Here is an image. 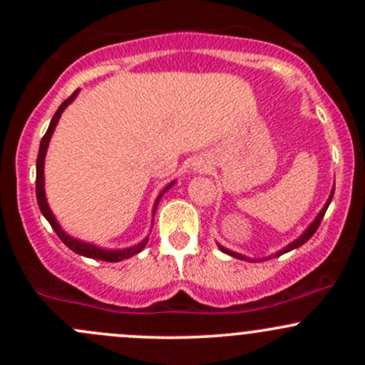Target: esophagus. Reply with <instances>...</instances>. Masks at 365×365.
Returning a JSON list of instances; mask_svg holds the SVG:
<instances>
[{
	"label": "esophagus",
	"instance_id": "34e87169",
	"mask_svg": "<svg viewBox=\"0 0 365 365\" xmlns=\"http://www.w3.org/2000/svg\"><path fill=\"white\" fill-rule=\"evenodd\" d=\"M206 168H208V165H206V162L203 160L194 162V171H206Z\"/></svg>",
	"mask_w": 365,
	"mask_h": 365
}]
</instances>
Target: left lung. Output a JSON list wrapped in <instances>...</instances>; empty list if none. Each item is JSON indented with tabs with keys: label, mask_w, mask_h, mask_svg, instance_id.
Returning <instances> with one entry per match:
<instances>
[{
	"label": "left lung",
	"mask_w": 365,
	"mask_h": 365,
	"mask_svg": "<svg viewBox=\"0 0 365 365\" xmlns=\"http://www.w3.org/2000/svg\"><path fill=\"white\" fill-rule=\"evenodd\" d=\"M334 190H336V187H334L332 189V192H330V197H329V201H327L325 203V206H323L322 208V212L318 213V217H316L314 220H312L311 222V226L307 227V230L304 231V233L300 235V237L297 238V240H293L292 244L289 245H286L284 249H282V251H279V252H275L274 256H281V254H284V252H289V251H293V249H297V247H300V245H304L305 242L309 240V238L312 237V235L316 233V230H318L319 227V224H322V219H323V215H325V212H327V208H329V205H330V201H332V197H334ZM219 249L222 252H226V254H230V256H233V257H238V259H245V261H254V259H251V257H245V256H242V254H238V252H233V251H230V249H226V247H222V245H219ZM268 259V257H267ZM261 261V259H259Z\"/></svg>",
	"instance_id": "8db88e82"
}]
</instances>
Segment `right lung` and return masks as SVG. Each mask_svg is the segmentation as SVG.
I'll list each match as a JSON object with an SVG mask.
<instances>
[{
	"label": "right lung",
	"mask_w": 365,
	"mask_h": 365,
	"mask_svg": "<svg viewBox=\"0 0 365 365\" xmlns=\"http://www.w3.org/2000/svg\"><path fill=\"white\" fill-rule=\"evenodd\" d=\"M77 93H79V90L73 91V93L70 95L67 101H65L63 104H61L60 108H58V111L54 113L53 120H51L49 128H47L46 135H43L42 141H40L38 157H36V201H38L40 212L43 213V217H46L47 220H49L51 227H53V230L56 231V235H58V237H60V240L63 242V244L67 245L68 249H72V251L76 252V254H81V256L93 257V259H101V261H109V263H118V261L128 259V257H132V256H134V254L141 252L143 249H145L146 242H148V237H146L143 242H139L138 245H132V247H128V249H118V251H114V249H101V247H97V245H93V244H86V242L77 240V238H73V237H68V235L65 233L63 230H61V226H60V224H58L56 217L53 215V212H51L49 205H47V200H46V190H43V160H46L47 146H49L51 135H53L54 128H56L58 120H60L61 113H63L65 108H67L70 102H72L73 98L77 97ZM173 185H175V182H171L168 187H164V190H162V192H160V196L157 197L155 206H153V215H155L157 205H159L162 194L168 192V190L171 189Z\"/></svg>",
	"instance_id": "add662e5"
}]
</instances>
